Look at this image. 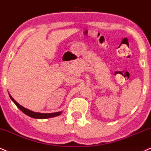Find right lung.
Listing matches in <instances>:
<instances>
[{
	"mask_svg": "<svg viewBox=\"0 0 151 151\" xmlns=\"http://www.w3.org/2000/svg\"><path fill=\"white\" fill-rule=\"evenodd\" d=\"M9 95H10L11 100H12V101L16 104L17 106L20 110H21V111L24 113H25L26 115L31 117V118H36V119H46V118H52V117H56V116H57V115H59L61 113V111H60V112L52 113H41L33 112V111H30V110H29V109H26V108L22 106L21 105H19V104L15 100H14V99L11 96L10 94H9Z\"/></svg>",
	"mask_w": 151,
	"mask_h": 151,
	"instance_id": "add662e5",
	"label": "right lung"
}]
</instances>
